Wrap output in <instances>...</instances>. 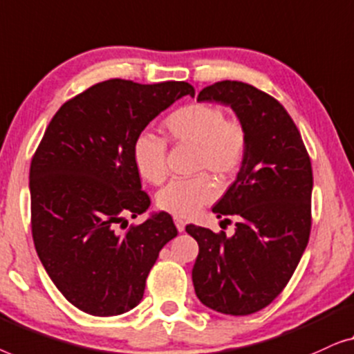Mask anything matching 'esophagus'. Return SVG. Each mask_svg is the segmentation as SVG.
Returning <instances> with one entry per match:
<instances>
[{
    "label": "esophagus",
    "instance_id": "34e87169",
    "mask_svg": "<svg viewBox=\"0 0 354 354\" xmlns=\"http://www.w3.org/2000/svg\"><path fill=\"white\" fill-rule=\"evenodd\" d=\"M175 225H176V229L179 232L184 231V227H186V221L183 220V218H175Z\"/></svg>",
    "mask_w": 354,
    "mask_h": 354
}]
</instances>
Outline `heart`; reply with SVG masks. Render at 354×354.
<instances>
[{"label": "heart", "instance_id": "obj_1", "mask_svg": "<svg viewBox=\"0 0 354 354\" xmlns=\"http://www.w3.org/2000/svg\"><path fill=\"white\" fill-rule=\"evenodd\" d=\"M167 136L179 144L197 147L196 170L210 171L221 181L241 170L247 156L245 128L229 120L223 109L208 104H189L179 107L163 122ZM133 162L139 175L151 184L167 179V142L151 133L138 134L133 142ZM216 184L212 176L202 175L175 179L157 196L160 210L176 218H189L216 198Z\"/></svg>", "mask_w": 354, "mask_h": 354}]
</instances>
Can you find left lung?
<instances>
[{
    "instance_id": "8db88e82",
    "label": "left lung",
    "mask_w": 354,
    "mask_h": 354,
    "mask_svg": "<svg viewBox=\"0 0 354 354\" xmlns=\"http://www.w3.org/2000/svg\"><path fill=\"white\" fill-rule=\"evenodd\" d=\"M197 101L231 107L248 146L236 181L213 207L218 218H237L234 236L186 226L198 243L194 288L212 310L247 316L283 290L310 241L311 160L282 104L252 84L218 82Z\"/></svg>"
}]
</instances>
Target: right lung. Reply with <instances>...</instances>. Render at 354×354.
<instances>
[{
	"label": "right lung",
	"instance_id": "1",
	"mask_svg": "<svg viewBox=\"0 0 354 354\" xmlns=\"http://www.w3.org/2000/svg\"><path fill=\"white\" fill-rule=\"evenodd\" d=\"M194 93L186 82L113 78L68 99L49 122L30 165L32 236L48 276L78 310L101 317L133 310L158 253L178 236L165 212L117 227L151 205L134 139Z\"/></svg>",
	"mask_w": 354,
	"mask_h": 354
}]
</instances>
